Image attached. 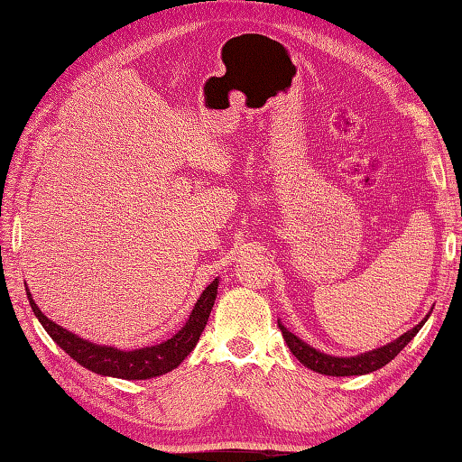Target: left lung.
<instances>
[{"instance_id": "8db88e82", "label": "left lung", "mask_w": 462, "mask_h": 462, "mask_svg": "<svg viewBox=\"0 0 462 462\" xmlns=\"http://www.w3.org/2000/svg\"><path fill=\"white\" fill-rule=\"evenodd\" d=\"M429 317L430 315H426L420 323L412 327L410 331H406L404 335H400L398 339L390 341L388 346L377 347V349H372V351H365V354H359V356H351V357H337V356L323 354V351L311 347L307 341L297 337L295 333H291L281 321H279V327L282 331L284 341H287V346L291 349V354L295 356L300 364L309 367V370L317 372V374L341 377V375L372 374L375 370H380V367H383L385 364H390L392 359L396 357L400 351L404 349L408 343L416 337V333L422 329V325L426 323V319H429Z\"/></svg>"}]
</instances>
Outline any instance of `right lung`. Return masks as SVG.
<instances>
[{"instance_id":"1","label":"right lung","mask_w":462,"mask_h":462,"mask_svg":"<svg viewBox=\"0 0 462 462\" xmlns=\"http://www.w3.org/2000/svg\"><path fill=\"white\" fill-rule=\"evenodd\" d=\"M217 282H220V279H214L208 284L202 295L196 300L194 309H191L186 325H183L173 337L157 343V346L139 347L131 351L116 349L113 346H98V343L82 339L80 335L64 329L62 325H58L54 321H50V319L40 311V307L33 303L28 287L26 295L33 315L38 317V321L44 327L46 333L74 359V362L100 375L121 377V380H151V377L163 375L175 370V367L194 351L199 335H202L208 323V317L212 313L214 300L217 297Z\"/></svg>"}]
</instances>
